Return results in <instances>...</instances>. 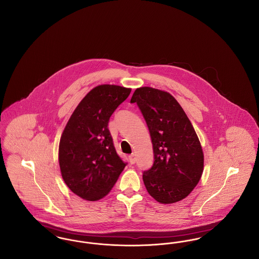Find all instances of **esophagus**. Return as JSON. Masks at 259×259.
Instances as JSON below:
<instances>
[{
    "instance_id": "1",
    "label": "esophagus",
    "mask_w": 259,
    "mask_h": 259,
    "mask_svg": "<svg viewBox=\"0 0 259 259\" xmlns=\"http://www.w3.org/2000/svg\"><path fill=\"white\" fill-rule=\"evenodd\" d=\"M129 161H130V164H135L136 157L134 153H132V154L129 155Z\"/></svg>"
}]
</instances>
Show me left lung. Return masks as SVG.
<instances>
[{
    "label": "left lung",
    "mask_w": 259,
    "mask_h": 259,
    "mask_svg": "<svg viewBox=\"0 0 259 259\" xmlns=\"http://www.w3.org/2000/svg\"><path fill=\"white\" fill-rule=\"evenodd\" d=\"M131 103L142 112L152 143L154 161L143 174L149 195L162 204L183 200L197 185L204 168L203 150L192 124L168 92L137 88Z\"/></svg>",
    "instance_id": "1"
}]
</instances>
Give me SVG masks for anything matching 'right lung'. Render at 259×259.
Listing matches in <instances>:
<instances>
[{
  "label": "right lung",
  "instance_id": "add662e5",
  "mask_svg": "<svg viewBox=\"0 0 259 259\" xmlns=\"http://www.w3.org/2000/svg\"><path fill=\"white\" fill-rule=\"evenodd\" d=\"M130 92V88L111 84L93 88L63 131L59 144L62 178L82 199L96 201L106 196L127 165L116 153L108 125Z\"/></svg>",
  "mask_w": 259,
  "mask_h": 259
}]
</instances>
